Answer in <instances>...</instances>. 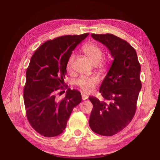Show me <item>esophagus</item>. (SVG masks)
I'll use <instances>...</instances> for the list:
<instances>
[{
	"label": "esophagus",
	"instance_id": "34e87169",
	"mask_svg": "<svg viewBox=\"0 0 160 160\" xmlns=\"http://www.w3.org/2000/svg\"><path fill=\"white\" fill-rule=\"evenodd\" d=\"M88 99V95H86L85 94L82 95V99H83V100H86V99Z\"/></svg>",
	"mask_w": 160,
	"mask_h": 160
}]
</instances>
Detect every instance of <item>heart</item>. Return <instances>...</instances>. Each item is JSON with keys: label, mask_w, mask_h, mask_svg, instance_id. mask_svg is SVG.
I'll return each mask as SVG.
<instances>
[{"label": "heart", "mask_w": 160, "mask_h": 160, "mask_svg": "<svg viewBox=\"0 0 160 160\" xmlns=\"http://www.w3.org/2000/svg\"><path fill=\"white\" fill-rule=\"evenodd\" d=\"M82 49L94 65L99 64L100 67L103 66V62H101L103 56V50L98 44L90 42L85 45ZM75 56L76 54L75 52H72L69 56L67 63V69L70 70L72 68ZM98 81L99 79L96 77H81L75 81V84L80 88L85 93H90L94 90L95 86L98 83Z\"/></svg>", "instance_id": "b5f03b06"}]
</instances>
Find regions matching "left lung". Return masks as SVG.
Returning a JSON list of instances; mask_svg holds the SVG:
<instances>
[{
	"label": "left lung",
	"instance_id": "1",
	"mask_svg": "<svg viewBox=\"0 0 160 160\" xmlns=\"http://www.w3.org/2000/svg\"><path fill=\"white\" fill-rule=\"evenodd\" d=\"M95 40L108 47L113 58L101 85L103 100L89 99L93 104L89 124L95 133L111 136L123 129L133 119L142 89L141 67L134 48L112 34H91Z\"/></svg>",
	"mask_w": 160,
	"mask_h": 160
}]
</instances>
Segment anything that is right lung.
<instances>
[{
  "instance_id": "add662e5",
  "label": "right lung",
  "mask_w": 160,
  "mask_h": 160,
  "mask_svg": "<svg viewBox=\"0 0 160 160\" xmlns=\"http://www.w3.org/2000/svg\"><path fill=\"white\" fill-rule=\"evenodd\" d=\"M88 35H65L47 41L31 57L26 72L24 103L28 122L43 136L62 133L72 109L81 102L79 91L68 88L61 100H58L56 91L65 83L72 51Z\"/></svg>"
}]
</instances>
